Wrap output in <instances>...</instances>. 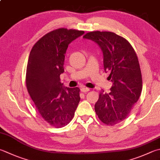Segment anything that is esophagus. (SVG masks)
I'll return each mask as SVG.
<instances>
[{"mask_svg":"<svg viewBox=\"0 0 160 160\" xmlns=\"http://www.w3.org/2000/svg\"><path fill=\"white\" fill-rule=\"evenodd\" d=\"M81 92H87L89 91L90 89L88 88H85V87H83V88H81Z\"/></svg>","mask_w":160,"mask_h":160,"instance_id":"1","label":"esophagus"}]
</instances>
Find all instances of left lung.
<instances>
[{"instance_id":"obj_1","label":"left lung","mask_w":160,"mask_h":160,"mask_svg":"<svg viewBox=\"0 0 160 160\" xmlns=\"http://www.w3.org/2000/svg\"><path fill=\"white\" fill-rule=\"evenodd\" d=\"M83 38L99 45L103 52L104 70L110 72L111 91L101 90L95 111L102 122L113 126L128 117L142 91L138 57L130 43L114 32L92 31Z\"/></svg>"}]
</instances>
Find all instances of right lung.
Wrapping results in <instances>:
<instances>
[{
	"label": "right lung",
	"instance_id": "obj_1",
	"mask_svg": "<svg viewBox=\"0 0 160 160\" xmlns=\"http://www.w3.org/2000/svg\"><path fill=\"white\" fill-rule=\"evenodd\" d=\"M84 33L75 29L58 28L47 33L32 48L26 69V83L36 109L45 121L56 128L70 122L80 101V89L62 87L68 45Z\"/></svg>",
	"mask_w": 160,
	"mask_h": 160
}]
</instances>
